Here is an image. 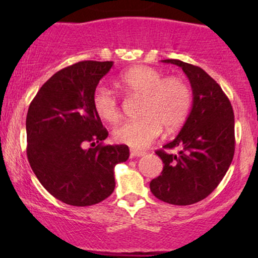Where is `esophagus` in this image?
<instances>
[{
    "instance_id": "1",
    "label": "esophagus",
    "mask_w": 258,
    "mask_h": 258,
    "mask_svg": "<svg viewBox=\"0 0 258 258\" xmlns=\"http://www.w3.org/2000/svg\"><path fill=\"white\" fill-rule=\"evenodd\" d=\"M146 152H142V150L137 149H131V156L132 158H139V156H143Z\"/></svg>"
}]
</instances>
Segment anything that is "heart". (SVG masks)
I'll use <instances>...</instances> for the list:
<instances>
[{"mask_svg":"<svg viewBox=\"0 0 258 258\" xmlns=\"http://www.w3.org/2000/svg\"><path fill=\"white\" fill-rule=\"evenodd\" d=\"M119 84L123 90L143 97L141 119L116 127L114 138L126 146L143 149L159 137L162 127L174 131L184 122L191 105V91L180 78H166L164 73L150 67H135L121 74ZM93 108L106 122L119 121L121 108L116 94L105 86L93 93Z\"/></svg>","mask_w":258,"mask_h":258,"instance_id":"1","label":"heart"}]
</instances>
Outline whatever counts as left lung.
<instances>
[{"label":"left lung","instance_id":"1","mask_svg":"<svg viewBox=\"0 0 258 258\" xmlns=\"http://www.w3.org/2000/svg\"><path fill=\"white\" fill-rule=\"evenodd\" d=\"M162 61L182 68L188 76L193 105L178 136L164 146L165 149L179 148L178 154L155 152L164 168L150 182V190L167 204L191 205L217 188L232 164L234 112L221 86L201 68L178 59Z\"/></svg>","mask_w":258,"mask_h":258}]
</instances>
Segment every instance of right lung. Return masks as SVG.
Here are the masks:
<instances>
[{
	"mask_svg": "<svg viewBox=\"0 0 258 258\" xmlns=\"http://www.w3.org/2000/svg\"><path fill=\"white\" fill-rule=\"evenodd\" d=\"M111 67L112 61L84 60L64 68L44 82L29 106L30 166L44 189L68 205L106 199L115 189V165L130 156L125 144L103 146L108 131L92 103Z\"/></svg>",
	"mask_w": 258,
	"mask_h": 258,
	"instance_id": "1",
	"label": "right lung"
}]
</instances>
